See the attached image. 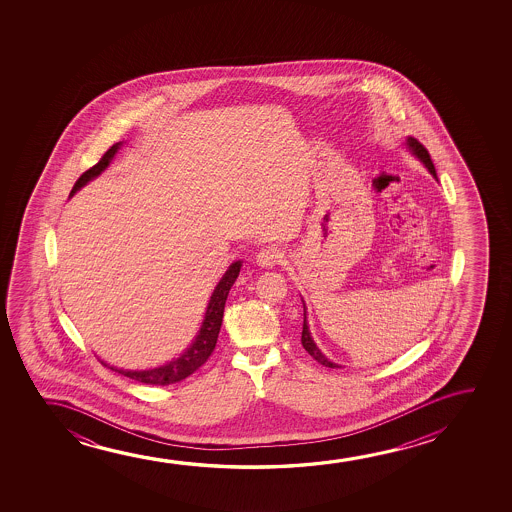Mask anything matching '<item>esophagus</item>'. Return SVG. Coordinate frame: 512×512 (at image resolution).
<instances>
[{"mask_svg": "<svg viewBox=\"0 0 512 512\" xmlns=\"http://www.w3.org/2000/svg\"><path fill=\"white\" fill-rule=\"evenodd\" d=\"M281 260H283V252L274 246H266L257 253V264L264 269H273L280 264Z\"/></svg>", "mask_w": 512, "mask_h": 512, "instance_id": "esophagus-1", "label": "esophagus"}]
</instances>
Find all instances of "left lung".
Wrapping results in <instances>:
<instances>
[{
  "mask_svg": "<svg viewBox=\"0 0 512 512\" xmlns=\"http://www.w3.org/2000/svg\"><path fill=\"white\" fill-rule=\"evenodd\" d=\"M407 145H409V148L413 150V154L416 155L423 164H425V168H427L428 171L437 178V175H435L434 162L430 159V154H428L427 148L423 147L420 141L416 140V138H407ZM301 341L302 346H304V350L308 351L309 355L315 358L318 364L330 367V369H336V367H339V365L334 364V362H330L329 358L325 357L322 351L316 348L315 341H313L311 332H309L308 322H306V306H304V323H302Z\"/></svg>",
  "mask_w": 512,
  "mask_h": 512,
  "instance_id": "left-lung-1",
  "label": "left lung"
}]
</instances>
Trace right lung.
Wrapping results in <instances>:
<instances>
[{
    "label": "right lung",
    "mask_w": 512,
    "mask_h": 512,
    "mask_svg": "<svg viewBox=\"0 0 512 512\" xmlns=\"http://www.w3.org/2000/svg\"><path fill=\"white\" fill-rule=\"evenodd\" d=\"M120 145L122 143H115V145L108 148L105 155L99 159L98 164H94L91 169H87L84 175L78 178L77 183L71 189L70 196H73L78 189L84 187L85 183L91 182L92 178L101 175L108 168V164L112 162L115 154L119 152ZM239 269H241V260L231 264L229 269L225 271L224 276H222V280L218 281L217 287H215L213 294H211L210 302H208L201 330H199V334L194 339V343L190 344L189 348L183 351L180 357L171 360L169 364L155 367V369H148V371H124V369H117V367L105 364V362H101V364H105L106 367H110L112 371L119 372L122 376L145 383V385L166 386L189 378L190 374L196 372L210 358L213 350H215L218 332H220L222 318H224L225 301H227V295H229V290L234 285V281L238 278Z\"/></svg>",
    "instance_id": "right-lung-1"
}]
</instances>
